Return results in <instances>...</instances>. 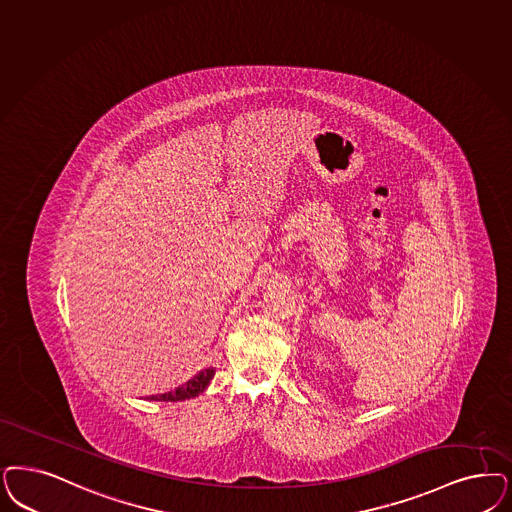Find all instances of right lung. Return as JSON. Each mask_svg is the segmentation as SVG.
I'll list each match as a JSON object with an SVG mask.
<instances>
[{"label":"right lung","instance_id":"right-lung-1","mask_svg":"<svg viewBox=\"0 0 512 512\" xmlns=\"http://www.w3.org/2000/svg\"><path fill=\"white\" fill-rule=\"evenodd\" d=\"M213 374L215 369L208 367V369H202L198 374H194L193 378L189 382H185L183 386L172 389L168 393H159V395H151L149 401H164V403H177V401H187V399H193L198 397L204 389L210 386L212 382Z\"/></svg>","mask_w":512,"mask_h":512}]
</instances>
